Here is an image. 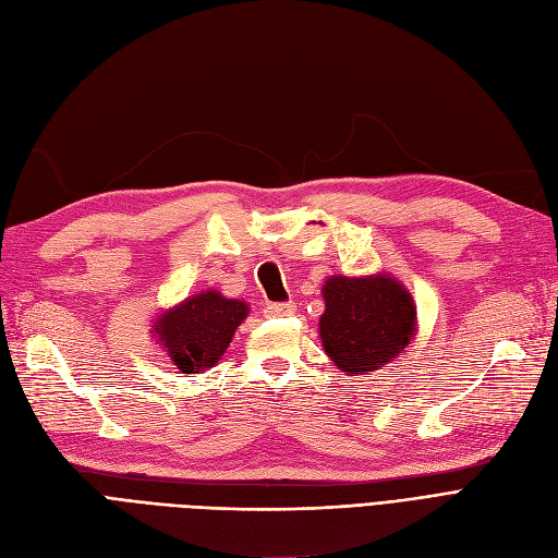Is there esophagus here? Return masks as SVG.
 <instances>
[{"mask_svg":"<svg viewBox=\"0 0 558 558\" xmlns=\"http://www.w3.org/2000/svg\"><path fill=\"white\" fill-rule=\"evenodd\" d=\"M295 312L293 302H275V305H265L263 314L265 316H289Z\"/></svg>","mask_w":558,"mask_h":558,"instance_id":"1","label":"esophagus"}]
</instances>
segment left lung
<instances>
[{"label":"left lung","instance_id":"8db88e82","mask_svg":"<svg viewBox=\"0 0 558 558\" xmlns=\"http://www.w3.org/2000/svg\"><path fill=\"white\" fill-rule=\"evenodd\" d=\"M324 300L320 342L330 361L351 377L391 363L414 340V300L393 277H330Z\"/></svg>","mask_w":558,"mask_h":558}]
</instances>
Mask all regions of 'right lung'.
Here are the masks:
<instances>
[{"label":"right lung","instance_id":"add662e5","mask_svg":"<svg viewBox=\"0 0 558 558\" xmlns=\"http://www.w3.org/2000/svg\"><path fill=\"white\" fill-rule=\"evenodd\" d=\"M246 316V302L205 291L160 314L154 335L183 375H197L221 361Z\"/></svg>","mask_w":558,"mask_h":558}]
</instances>
